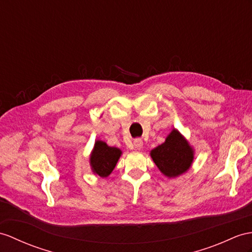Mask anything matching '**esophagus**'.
<instances>
[{
    "instance_id": "obj_1",
    "label": "esophagus",
    "mask_w": 252,
    "mask_h": 252,
    "mask_svg": "<svg viewBox=\"0 0 252 252\" xmlns=\"http://www.w3.org/2000/svg\"><path fill=\"white\" fill-rule=\"evenodd\" d=\"M142 146H143V141H142V140H141V139H134V140H133V147H134V150L140 151L141 149H142Z\"/></svg>"
}]
</instances>
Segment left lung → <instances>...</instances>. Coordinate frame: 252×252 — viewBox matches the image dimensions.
<instances>
[{"instance_id": "obj_1", "label": "left lung", "mask_w": 252, "mask_h": 252, "mask_svg": "<svg viewBox=\"0 0 252 252\" xmlns=\"http://www.w3.org/2000/svg\"><path fill=\"white\" fill-rule=\"evenodd\" d=\"M159 171L168 179H175L186 173L191 167L194 150L188 140L173 128L164 142L150 153Z\"/></svg>"}]
</instances>
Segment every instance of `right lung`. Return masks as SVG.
I'll return each instance as SVG.
<instances>
[{"instance_id": "add662e5", "label": "right lung", "mask_w": 252, "mask_h": 252, "mask_svg": "<svg viewBox=\"0 0 252 252\" xmlns=\"http://www.w3.org/2000/svg\"><path fill=\"white\" fill-rule=\"evenodd\" d=\"M122 155L119 147L109 146L105 141L96 140L90 155V165L95 175L108 177L112 173Z\"/></svg>"}]
</instances>
